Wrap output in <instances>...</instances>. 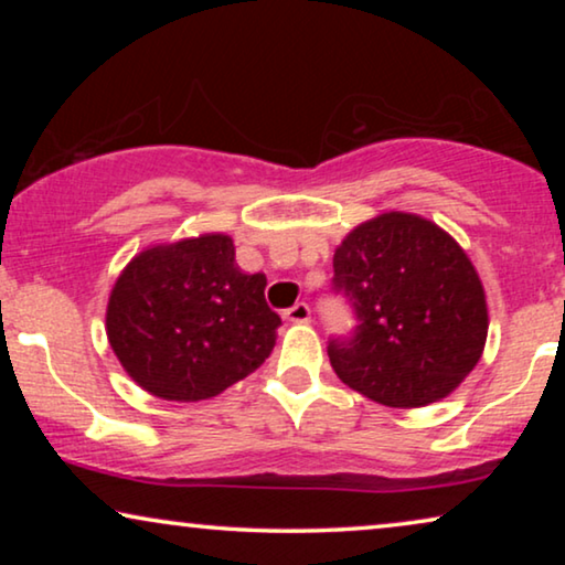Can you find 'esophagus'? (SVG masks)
I'll return each instance as SVG.
<instances>
[{
	"label": "esophagus",
	"instance_id": "esophagus-1",
	"mask_svg": "<svg viewBox=\"0 0 565 565\" xmlns=\"http://www.w3.org/2000/svg\"><path fill=\"white\" fill-rule=\"evenodd\" d=\"M285 319H288L290 323H308L311 321V308H308V303H296L285 311Z\"/></svg>",
	"mask_w": 565,
	"mask_h": 565
}]
</instances>
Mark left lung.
I'll return each mask as SVG.
<instances>
[{"instance_id": "obj_1", "label": "left lung", "mask_w": 565, "mask_h": 565, "mask_svg": "<svg viewBox=\"0 0 565 565\" xmlns=\"http://www.w3.org/2000/svg\"><path fill=\"white\" fill-rule=\"evenodd\" d=\"M334 288L360 327L329 342L339 381L391 408H419L458 388L489 334L486 290L466 249L416 213L354 226L334 252Z\"/></svg>"}]
</instances>
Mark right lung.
Returning <instances> with one entry per match:
<instances>
[{"label":"right lung","mask_w":565,"mask_h":565,"mask_svg":"<svg viewBox=\"0 0 565 565\" xmlns=\"http://www.w3.org/2000/svg\"><path fill=\"white\" fill-rule=\"evenodd\" d=\"M265 285V275L236 265L226 234L146 246L113 285L107 342L151 396L213 398L273 352L280 316L267 306Z\"/></svg>","instance_id":"1"}]
</instances>
